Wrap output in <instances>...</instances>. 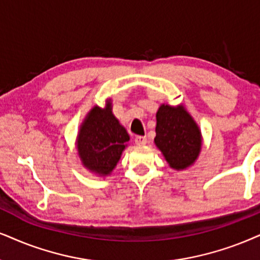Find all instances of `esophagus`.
I'll use <instances>...</instances> for the list:
<instances>
[{"label": "esophagus", "instance_id": "esophagus-1", "mask_svg": "<svg viewBox=\"0 0 260 260\" xmlns=\"http://www.w3.org/2000/svg\"><path fill=\"white\" fill-rule=\"evenodd\" d=\"M134 141H136V144H137V145H139V146H143V145H146V143H147V139H146V137H143V136H138V137H136V139H134Z\"/></svg>", "mask_w": 260, "mask_h": 260}]
</instances>
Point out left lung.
I'll list each match as a JSON object with an SVG mask.
<instances>
[{
    "label": "left lung",
    "instance_id": "8db88e82",
    "mask_svg": "<svg viewBox=\"0 0 260 260\" xmlns=\"http://www.w3.org/2000/svg\"><path fill=\"white\" fill-rule=\"evenodd\" d=\"M154 145L174 170H185L196 163L203 146L202 131L183 104H160L156 113Z\"/></svg>",
    "mask_w": 260,
    "mask_h": 260
}]
</instances>
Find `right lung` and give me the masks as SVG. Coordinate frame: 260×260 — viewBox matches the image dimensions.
Segmentation results:
<instances>
[{
	"instance_id": "1",
	"label": "right lung",
	"mask_w": 260,
	"mask_h": 260,
	"mask_svg": "<svg viewBox=\"0 0 260 260\" xmlns=\"http://www.w3.org/2000/svg\"><path fill=\"white\" fill-rule=\"evenodd\" d=\"M128 141L126 128L113 114L111 98H107L106 107L94 106L86 114L79 128L75 149L85 169L106 177L117 166Z\"/></svg>"
}]
</instances>
